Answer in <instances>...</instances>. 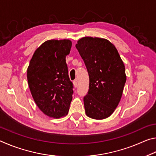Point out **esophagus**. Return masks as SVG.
<instances>
[{
  "label": "esophagus",
  "instance_id": "34e87169",
  "mask_svg": "<svg viewBox=\"0 0 156 156\" xmlns=\"http://www.w3.org/2000/svg\"><path fill=\"white\" fill-rule=\"evenodd\" d=\"M73 86H74V87L76 88L78 87V81L77 80H75L73 81Z\"/></svg>",
  "mask_w": 156,
  "mask_h": 156
}]
</instances>
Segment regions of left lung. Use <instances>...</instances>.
Instances as JSON below:
<instances>
[{"label": "left lung", "instance_id": "1", "mask_svg": "<svg viewBox=\"0 0 156 156\" xmlns=\"http://www.w3.org/2000/svg\"><path fill=\"white\" fill-rule=\"evenodd\" d=\"M89 77V89L84 97L86 115L103 120L114 112L122 96L126 76L122 60L107 39L85 36L76 44Z\"/></svg>", "mask_w": 156, "mask_h": 156}]
</instances>
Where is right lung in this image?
Returning <instances> with one entry per match:
<instances>
[{"mask_svg":"<svg viewBox=\"0 0 156 156\" xmlns=\"http://www.w3.org/2000/svg\"><path fill=\"white\" fill-rule=\"evenodd\" d=\"M72 45L69 39L44 42L34 51L27 67L31 96L41 112L50 118L64 117L69 109L73 91L66 56Z\"/></svg>","mask_w":156,"mask_h":156,"instance_id":"1","label":"right lung"}]
</instances>
